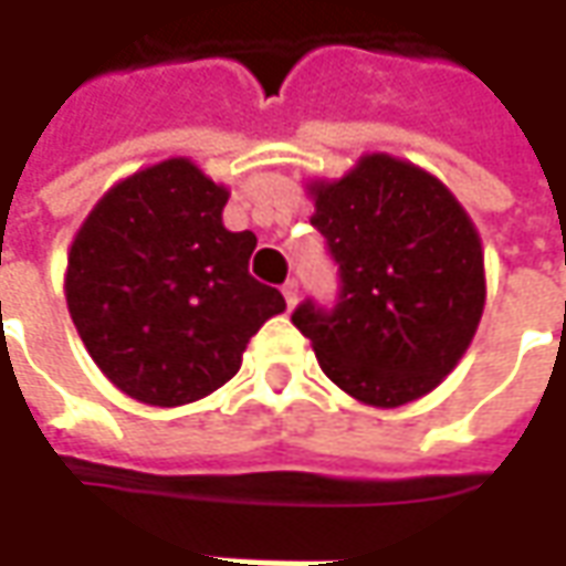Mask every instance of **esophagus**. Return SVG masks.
I'll use <instances>...</instances> for the list:
<instances>
[{"instance_id": "obj_1", "label": "esophagus", "mask_w": 566, "mask_h": 566, "mask_svg": "<svg viewBox=\"0 0 566 566\" xmlns=\"http://www.w3.org/2000/svg\"><path fill=\"white\" fill-rule=\"evenodd\" d=\"M283 295H286V305L293 308L295 302H298V283H295V280H286V283H283Z\"/></svg>"}]
</instances>
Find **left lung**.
<instances>
[{"label": "left lung", "mask_w": 566, "mask_h": 566, "mask_svg": "<svg viewBox=\"0 0 566 566\" xmlns=\"http://www.w3.org/2000/svg\"><path fill=\"white\" fill-rule=\"evenodd\" d=\"M308 191L312 227L339 268L334 308L305 298L293 312L321 371L380 409L431 394L485 308V258L469 213L441 179L387 154Z\"/></svg>", "instance_id": "left-lung-1"}]
</instances>
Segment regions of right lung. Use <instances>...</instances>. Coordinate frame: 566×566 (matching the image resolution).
<instances>
[{"label":"right lung","mask_w":566,"mask_h":566,"mask_svg":"<svg viewBox=\"0 0 566 566\" xmlns=\"http://www.w3.org/2000/svg\"><path fill=\"white\" fill-rule=\"evenodd\" d=\"M229 191L186 157L109 188L77 229L65 302L97 368L147 406L223 387L249 339L286 308L249 273L254 232H229Z\"/></svg>","instance_id":"obj_1"}]
</instances>
